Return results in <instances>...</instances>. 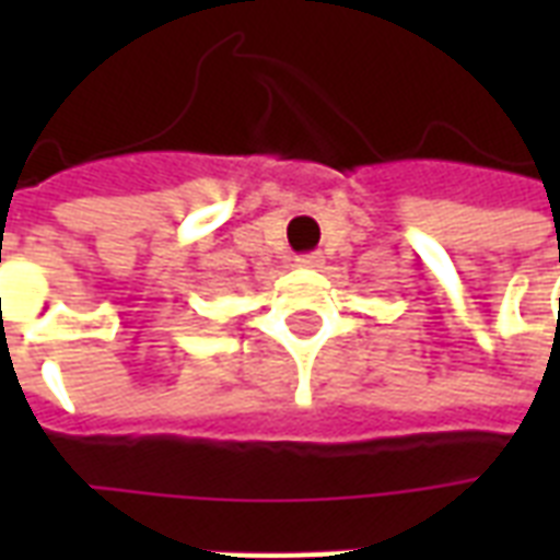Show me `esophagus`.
<instances>
[{"label":"esophagus","mask_w":560,"mask_h":560,"mask_svg":"<svg viewBox=\"0 0 560 560\" xmlns=\"http://www.w3.org/2000/svg\"><path fill=\"white\" fill-rule=\"evenodd\" d=\"M296 267H307V270H314V267H323V255H319V253L299 255Z\"/></svg>","instance_id":"obj_1"}]
</instances>
